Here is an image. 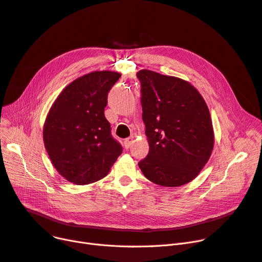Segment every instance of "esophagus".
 Here are the masks:
<instances>
[{
  "instance_id": "esophagus-1",
  "label": "esophagus",
  "mask_w": 262,
  "mask_h": 262,
  "mask_svg": "<svg viewBox=\"0 0 262 262\" xmlns=\"http://www.w3.org/2000/svg\"><path fill=\"white\" fill-rule=\"evenodd\" d=\"M134 141H135L134 137H129V138H127V139L124 140V146H125V148H126V149H127V148H129V147L132 146V144L134 143Z\"/></svg>"
}]
</instances>
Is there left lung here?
<instances>
[{"label": "left lung", "instance_id": "obj_1", "mask_svg": "<svg viewBox=\"0 0 262 262\" xmlns=\"http://www.w3.org/2000/svg\"><path fill=\"white\" fill-rule=\"evenodd\" d=\"M141 82L142 119L149 150L138 164L143 175L163 187L193 181L209 160L214 134L209 109L189 81L146 70Z\"/></svg>", "mask_w": 262, "mask_h": 262}]
</instances>
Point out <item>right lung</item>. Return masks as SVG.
<instances>
[{"mask_svg": "<svg viewBox=\"0 0 262 262\" xmlns=\"http://www.w3.org/2000/svg\"><path fill=\"white\" fill-rule=\"evenodd\" d=\"M121 74L94 71L70 82L57 96L43 125V141L55 169L68 182L88 185L104 178L122 153L104 109Z\"/></svg>", "mask_w": 262, "mask_h": 262, "instance_id": "1", "label": "right lung"}]
</instances>
